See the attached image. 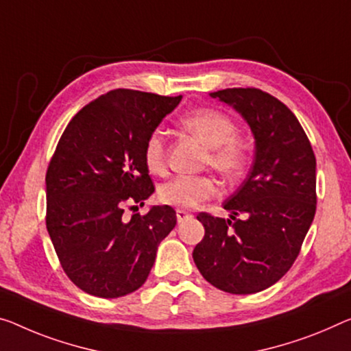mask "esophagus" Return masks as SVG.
<instances>
[{
	"label": "esophagus",
	"instance_id": "obj_1",
	"mask_svg": "<svg viewBox=\"0 0 351 351\" xmlns=\"http://www.w3.org/2000/svg\"><path fill=\"white\" fill-rule=\"evenodd\" d=\"M176 217H177V221H179V223H183V221H185V219L191 218L193 215H191V213H188V212H185V210L179 208V210H176Z\"/></svg>",
	"mask_w": 351,
	"mask_h": 351
}]
</instances>
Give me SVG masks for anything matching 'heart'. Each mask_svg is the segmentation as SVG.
<instances>
[{"instance_id":"b5f03b06","label":"heart","mask_w":351,"mask_h":351,"mask_svg":"<svg viewBox=\"0 0 351 351\" xmlns=\"http://www.w3.org/2000/svg\"><path fill=\"white\" fill-rule=\"evenodd\" d=\"M180 127L208 147L212 168L226 177L239 176L245 168L247 149L237 136L235 122L213 108H199L180 117ZM144 161L150 172H161L166 165V145L160 132L150 133L144 144ZM218 186L213 179L202 176H179L161 185L158 197L163 204L179 208H194L213 197Z\"/></svg>"}]
</instances>
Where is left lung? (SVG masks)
<instances>
[{
  "label": "left lung",
  "instance_id": "1",
  "mask_svg": "<svg viewBox=\"0 0 351 351\" xmlns=\"http://www.w3.org/2000/svg\"><path fill=\"white\" fill-rule=\"evenodd\" d=\"M243 117L254 136V161L224 202L230 219L199 213L206 235L193 251L206 281L250 295L278 282L293 265L315 215V155L292 111L254 88L210 93ZM243 213L245 220H237Z\"/></svg>",
  "mask_w": 351,
  "mask_h": 351
}]
</instances>
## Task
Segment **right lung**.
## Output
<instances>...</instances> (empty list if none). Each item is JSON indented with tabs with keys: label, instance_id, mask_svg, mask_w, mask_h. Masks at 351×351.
<instances>
[{
	"label": "right lung",
	"instance_id": "add662e5",
	"mask_svg": "<svg viewBox=\"0 0 351 351\" xmlns=\"http://www.w3.org/2000/svg\"><path fill=\"white\" fill-rule=\"evenodd\" d=\"M182 95L110 90L73 116L48 166L47 230L77 287L100 298L138 290L160 241L176 228L169 206L123 217L155 191L144 144Z\"/></svg>",
	"mask_w": 351,
	"mask_h": 351
}]
</instances>
